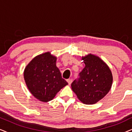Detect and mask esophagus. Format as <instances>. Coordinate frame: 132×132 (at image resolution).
Masks as SVG:
<instances>
[{
    "instance_id": "obj_1",
    "label": "esophagus",
    "mask_w": 132,
    "mask_h": 132,
    "mask_svg": "<svg viewBox=\"0 0 132 132\" xmlns=\"http://www.w3.org/2000/svg\"><path fill=\"white\" fill-rule=\"evenodd\" d=\"M67 81L68 85H70L71 84V82H72V81H73V80H72L71 79H67Z\"/></svg>"
}]
</instances>
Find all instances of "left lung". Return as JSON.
<instances>
[{
    "mask_svg": "<svg viewBox=\"0 0 132 132\" xmlns=\"http://www.w3.org/2000/svg\"><path fill=\"white\" fill-rule=\"evenodd\" d=\"M85 67L71 86L80 102L93 104L102 99L111 89L112 75L100 57L89 54L82 57Z\"/></svg>",
    "mask_w": 132,
    "mask_h": 132,
    "instance_id": "obj_1",
    "label": "left lung"
}]
</instances>
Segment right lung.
Here are the masks:
<instances>
[{
    "mask_svg": "<svg viewBox=\"0 0 132 132\" xmlns=\"http://www.w3.org/2000/svg\"><path fill=\"white\" fill-rule=\"evenodd\" d=\"M56 57L49 52L34 57L26 67L24 78L32 94L41 102L52 100L68 85L56 65Z\"/></svg>",
    "mask_w": 132,
    "mask_h": 132,
    "instance_id": "right-lung-1",
    "label": "right lung"
}]
</instances>
